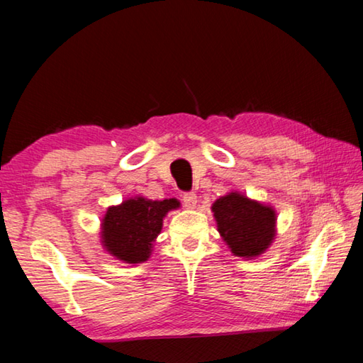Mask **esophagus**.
Returning <instances> with one entry per match:
<instances>
[{"mask_svg": "<svg viewBox=\"0 0 363 363\" xmlns=\"http://www.w3.org/2000/svg\"><path fill=\"white\" fill-rule=\"evenodd\" d=\"M182 201H184V206L190 208V210H192V208H195L196 201H199V200H196V194L187 192V194L182 195Z\"/></svg>", "mask_w": 363, "mask_h": 363, "instance_id": "1", "label": "esophagus"}]
</instances>
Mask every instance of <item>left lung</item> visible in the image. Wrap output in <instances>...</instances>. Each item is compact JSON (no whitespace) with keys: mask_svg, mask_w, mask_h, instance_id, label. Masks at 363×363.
Here are the masks:
<instances>
[{"mask_svg":"<svg viewBox=\"0 0 363 363\" xmlns=\"http://www.w3.org/2000/svg\"><path fill=\"white\" fill-rule=\"evenodd\" d=\"M218 230L235 256L255 257L269 248L275 237V211L238 192L213 203Z\"/></svg>","mask_w":363,"mask_h":363,"instance_id":"obj_1","label":"left lung"}]
</instances>
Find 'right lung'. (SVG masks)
<instances>
[{
  "label": "right lung",
  "instance_id": "add662e5",
  "mask_svg": "<svg viewBox=\"0 0 363 363\" xmlns=\"http://www.w3.org/2000/svg\"><path fill=\"white\" fill-rule=\"evenodd\" d=\"M176 208H179L176 199L153 201L143 196L110 206L102 220V245L116 259L128 264L144 262L150 257L163 218Z\"/></svg>",
  "mask_w": 363,
  "mask_h": 363
}]
</instances>
